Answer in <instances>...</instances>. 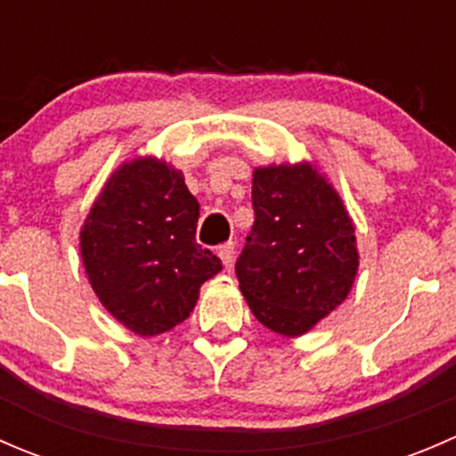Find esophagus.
<instances>
[{
  "instance_id": "1",
  "label": "esophagus",
  "mask_w": 456,
  "mask_h": 456,
  "mask_svg": "<svg viewBox=\"0 0 456 456\" xmlns=\"http://www.w3.org/2000/svg\"><path fill=\"white\" fill-rule=\"evenodd\" d=\"M218 256H220V260H223L224 269H232L233 257H236V242H224V245H220Z\"/></svg>"
}]
</instances>
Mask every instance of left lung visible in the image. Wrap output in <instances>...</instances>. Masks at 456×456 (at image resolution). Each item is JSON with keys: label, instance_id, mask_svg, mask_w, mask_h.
Segmentation results:
<instances>
[{"label": "left lung", "instance_id": "left-lung-1", "mask_svg": "<svg viewBox=\"0 0 456 456\" xmlns=\"http://www.w3.org/2000/svg\"><path fill=\"white\" fill-rule=\"evenodd\" d=\"M254 227L236 262L251 314L296 338L339 306L355 280V227L338 191L311 165L254 172Z\"/></svg>", "mask_w": 456, "mask_h": 456}]
</instances>
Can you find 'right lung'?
I'll return each instance as SVG.
<instances>
[{
  "instance_id": "1",
  "label": "right lung",
  "mask_w": 456,
  "mask_h": 456,
  "mask_svg": "<svg viewBox=\"0 0 456 456\" xmlns=\"http://www.w3.org/2000/svg\"><path fill=\"white\" fill-rule=\"evenodd\" d=\"M199 200L163 160L136 159L112 174L81 229V256L101 305L142 338L194 311L223 262L196 242Z\"/></svg>"
}]
</instances>
